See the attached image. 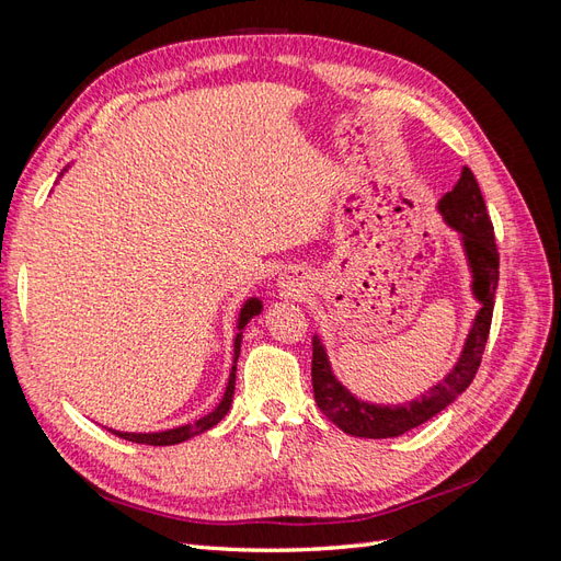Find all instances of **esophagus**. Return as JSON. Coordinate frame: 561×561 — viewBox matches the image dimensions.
I'll use <instances>...</instances> for the list:
<instances>
[{
	"mask_svg": "<svg viewBox=\"0 0 561 561\" xmlns=\"http://www.w3.org/2000/svg\"><path fill=\"white\" fill-rule=\"evenodd\" d=\"M278 285L287 295H299L304 287H307V276L299 274V271H287V274H283V278L278 280Z\"/></svg>",
	"mask_w": 561,
	"mask_h": 561,
	"instance_id": "34e87169",
	"label": "esophagus"
}]
</instances>
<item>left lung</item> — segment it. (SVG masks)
<instances>
[{
    "instance_id": "8db88e82",
    "label": "left lung",
    "mask_w": 561,
    "mask_h": 561,
    "mask_svg": "<svg viewBox=\"0 0 561 561\" xmlns=\"http://www.w3.org/2000/svg\"><path fill=\"white\" fill-rule=\"evenodd\" d=\"M437 213L443 215L445 225L458 233L461 250L466 254L470 271V293L480 304L474 313L461 355L447 375L433 383L421 398L407 400L400 404H377L355 398L351 390L334 377L328 348L322 339L313 334V360L311 381L313 396L334 426L353 437H398L426 423L435 414L449 407L474 379L480 367L484 344L491 328V313H494V297L499 287V250L494 243V227L484 206L480 184L474 180L470 168H463L461 178L437 201Z\"/></svg>"
}]
</instances>
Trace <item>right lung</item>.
<instances>
[{"label": "right lung", "mask_w": 561, "mask_h": 561, "mask_svg": "<svg viewBox=\"0 0 561 561\" xmlns=\"http://www.w3.org/2000/svg\"><path fill=\"white\" fill-rule=\"evenodd\" d=\"M67 171V168H65ZM62 171V173H65ZM60 173V175H62ZM262 299L260 297H248L243 301V307L239 311V318H236V336H233V365H231V371H229V381H227V388H225V396L222 400H219V404L215 407L213 412H208L206 416H201L192 423H184V426H178V428H171V431H159V433H124V431H114V428H107L110 433H114L116 437H124L128 439V443H138V445H154V447H165V445H180L184 443V439L190 437H196L201 433L210 431L213 426H217L219 421H222L229 412L231 407V400H233V388H236V363H239V355H241V342H243V328L248 325V322L262 313Z\"/></svg>", "instance_id": "obj_1"}]
</instances>
